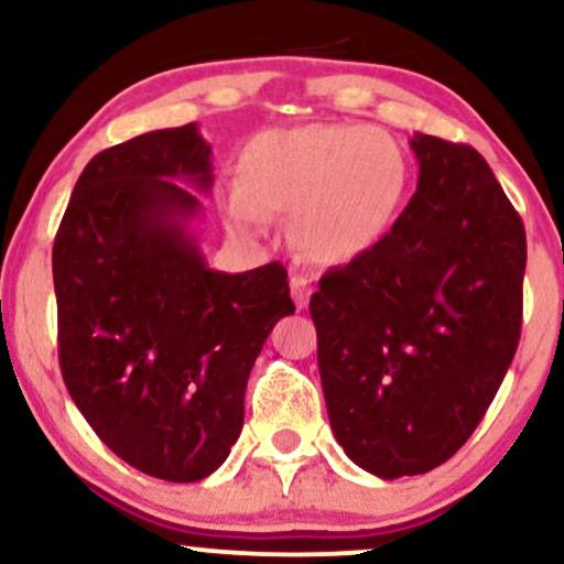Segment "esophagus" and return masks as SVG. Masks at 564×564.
Instances as JSON below:
<instances>
[{
  "label": "esophagus",
  "instance_id": "34e87169",
  "mask_svg": "<svg viewBox=\"0 0 564 564\" xmlns=\"http://www.w3.org/2000/svg\"><path fill=\"white\" fill-rule=\"evenodd\" d=\"M310 294H313V289H310L307 278H304V275H294V278H291V296H294L296 307H300V310L307 307Z\"/></svg>",
  "mask_w": 564,
  "mask_h": 564
}]
</instances>
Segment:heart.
Instances as JSON below:
<instances>
[{
	"instance_id": "b5f03b06",
	"label": "heart",
	"mask_w": 564,
	"mask_h": 564,
	"mask_svg": "<svg viewBox=\"0 0 564 564\" xmlns=\"http://www.w3.org/2000/svg\"><path fill=\"white\" fill-rule=\"evenodd\" d=\"M411 183L392 134L364 124L268 129L243 148L238 187L223 198L241 236H262L268 215H291V243L315 264H347L384 241Z\"/></svg>"
}]
</instances>
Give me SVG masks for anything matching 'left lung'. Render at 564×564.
<instances>
[{"label":"left lung","instance_id":"8db88e82","mask_svg":"<svg viewBox=\"0 0 564 564\" xmlns=\"http://www.w3.org/2000/svg\"><path fill=\"white\" fill-rule=\"evenodd\" d=\"M411 148L405 212L310 300L334 437L381 480L424 475L467 443L522 326L525 228L488 161L422 132Z\"/></svg>","mask_w":564,"mask_h":564}]
</instances>
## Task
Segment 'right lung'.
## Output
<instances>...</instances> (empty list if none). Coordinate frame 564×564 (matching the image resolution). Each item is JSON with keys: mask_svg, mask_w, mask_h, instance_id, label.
Segmentation results:
<instances>
[{"mask_svg": "<svg viewBox=\"0 0 564 564\" xmlns=\"http://www.w3.org/2000/svg\"><path fill=\"white\" fill-rule=\"evenodd\" d=\"M196 124L156 129L84 166L53 246L68 394L129 467L196 482L241 435L243 394L294 313L281 262L212 270L193 223L215 185Z\"/></svg>", "mask_w": 564, "mask_h": 564, "instance_id": "right-lung-1", "label": "right lung"}]
</instances>
